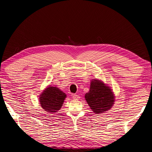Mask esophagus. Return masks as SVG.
I'll use <instances>...</instances> for the list:
<instances>
[{"mask_svg":"<svg viewBox=\"0 0 152 152\" xmlns=\"http://www.w3.org/2000/svg\"><path fill=\"white\" fill-rule=\"evenodd\" d=\"M72 98L74 99H75V100H77V99H78L79 98H80V96H79V95H78V94H72Z\"/></svg>","mask_w":152,"mask_h":152,"instance_id":"obj_1","label":"esophagus"}]
</instances>
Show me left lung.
Instances as JSON below:
<instances>
[{"mask_svg": "<svg viewBox=\"0 0 152 152\" xmlns=\"http://www.w3.org/2000/svg\"><path fill=\"white\" fill-rule=\"evenodd\" d=\"M85 99L92 111L98 114L107 111L114 104L115 96L109 86L99 80L91 82L89 92L85 94Z\"/></svg>", "mask_w": 152, "mask_h": 152, "instance_id": "left-lung-1", "label": "left lung"}]
</instances>
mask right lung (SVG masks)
Segmentation results:
<instances>
[{"mask_svg":"<svg viewBox=\"0 0 152 152\" xmlns=\"http://www.w3.org/2000/svg\"><path fill=\"white\" fill-rule=\"evenodd\" d=\"M66 97V94L57 87L49 86L40 95V104L49 113L57 112L62 106Z\"/></svg>","mask_w":152,"mask_h":152,"instance_id":"add662e5","label":"right lung"}]
</instances>
